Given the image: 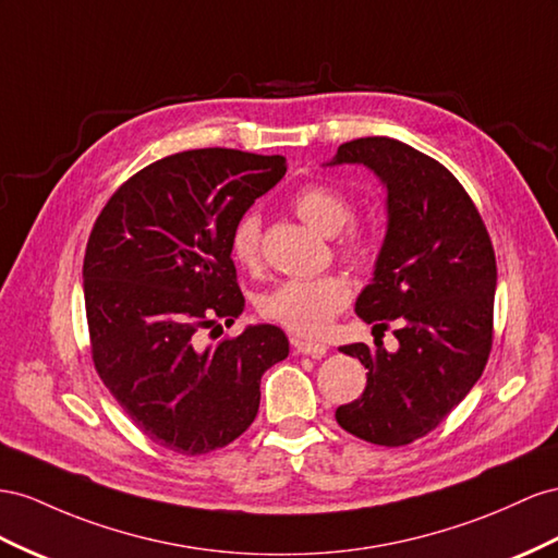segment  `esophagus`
<instances>
[{"label": "esophagus", "mask_w": 558, "mask_h": 558, "mask_svg": "<svg viewBox=\"0 0 558 558\" xmlns=\"http://www.w3.org/2000/svg\"><path fill=\"white\" fill-rule=\"evenodd\" d=\"M291 344H293L295 354H307V356H324L328 350L324 342H312V340H303V338H293Z\"/></svg>", "instance_id": "34e87169"}]
</instances>
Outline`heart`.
Here are the masks:
<instances>
[{"label":"heart","instance_id":"heart-1","mask_svg":"<svg viewBox=\"0 0 558 558\" xmlns=\"http://www.w3.org/2000/svg\"><path fill=\"white\" fill-rule=\"evenodd\" d=\"M293 210L310 228L326 236H336L354 216V204L348 194L330 185H305L295 192ZM263 222L258 210H246L230 234L232 258L253 269L260 265ZM375 253L373 236L364 230H350L340 239V255L352 265H366ZM352 289L348 279L338 275L286 279L258 298V310L265 319L275 322L298 336H322L330 319L350 303Z\"/></svg>","mask_w":558,"mask_h":558}]
</instances>
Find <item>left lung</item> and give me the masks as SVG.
Instances as JSON below:
<instances>
[{
    "mask_svg": "<svg viewBox=\"0 0 558 558\" xmlns=\"http://www.w3.org/2000/svg\"><path fill=\"white\" fill-rule=\"evenodd\" d=\"M340 163L366 167L387 192L385 239L354 310L366 324L395 322L399 350L342 344L368 373L364 395L336 420L364 441L405 446L439 425L486 368L495 253L470 194L415 147L373 135L340 145L324 167Z\"/></svg>",
    "mask_w": 558,
    "mask_h": 558,
    "instance_id": "1",
    "label": "left lung"
}]
</instances>
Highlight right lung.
Instances as JSON below:
<instances>
[{
	"label": "right lung",
	"instance_id": "add662e5",
	"mask_svg": "<svg viewBox=\"0 0 558 558\" xmlns=\"http://www.w3.org/2000/svg\"><path fill=\"white\" fill-rule=\"evenodd\" d=\"M283 173L281 155L208 147L163 157L112 194L88 236L96 371L138 429L175 453H210L244 434L258 415L263 373L289 356V338L272 324L199 342L202 328L244 312L230 234Z\"/></svg>",
	"mask_w": 558,
	"mask_h": 558
}]
</instances>
